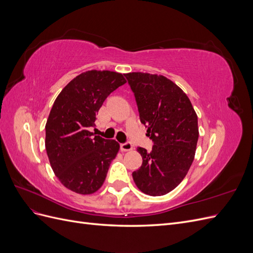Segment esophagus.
Listing matches in <instances>:
<instances>
[{
    "mask_svg": "<svg viewBox=\"0 0 253 253\" xmlns=\"http://www.w3.org/2000/svg\"><path fill=\"white\" fill-rule=\"evenodd\" d=\"M120 149L122 152H127L133 150V145L129 142H126V143H121L120 144Z\"/></svg>",
    "mask_w": 253,
    "mask_h": 253,
    "instance_id": "obj_1",
    "label": "esophagus"
}]
</instances>
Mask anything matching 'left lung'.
I'll return each instance as SVG.
<instances>
[{
    "mask_svg": "<svg viewBox=\"0 0 253 253\" xmlns=\"http://www.w3.org/2000/svg\"><path fill=\"white\" fill-rule=\"evenodd\" d=\"M135 94L141 124L154 141L150 153L137 148L142 166L133 172L141 192L162 196L177 187L192 165L198 140L197 115L178 85L163 75L126 74Z\"/></svg>",
    "mask_w": 253,
    "mask_h": 253,
    "instance_id": "obj_1",
    "label": "left lung"
}]
</instances>
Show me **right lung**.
<instances>
[{
  "instance_id": "1",
  "label": "right lung",
  "mask_w": 253,
  "mask_h": 253,
  "mask_svg": "<svg viewBox=\"0 0 253 253\" xmlns=\"http://www.w3.org/2000/svg\"><path fill=\"white\" fill-rule=\"evenodd\" d=\"M126 82L111 71H87L74 78L56 98L45 126L49 164L62 185L88 195L101 188L120 145L94 136L96 115L112 91Z\"/></svg>"
}]
</instances>
